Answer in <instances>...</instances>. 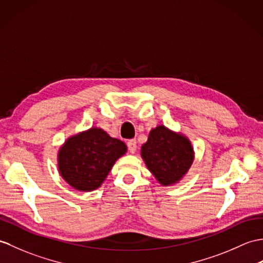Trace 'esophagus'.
<instances>
[{"label":"esophagus","instance_id":"esophagus-1","mask_svg":"<svg viewBox=\"0 0 263 263\" xmlns=\"http://www.w3.org/2000/svg\"><path fill=\"white\" fill-rule=\"evenodd\" d=\"M127 148H129V151L131 152V154H134V152H136V150H137V141L134 139H131V140H129V141H127Z\"/></svg>","mask_w":263,"mask_h":263}]
</instances>
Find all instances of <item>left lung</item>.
<instances>
[{
    "instance_id": "8db88e82",
    "label": "left lung",
    "mask_w": 263,
    "mask_h": 263,
    "mask_svg": "<svg viewBox=\"0 0 263 263\" xmlns=\"http://www.w3.org/2000/svg\"><path fill=\"white\" fill-rule=\"evenodd\" d=\"M141 157L149 172L162 186L179 182L192 167L194 148L184 134L164 125L154 127L141 146Z\"/></svg>"
}]
</instances>
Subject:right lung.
Returning a JSON list of instances; mask_svg holds the SVG:
<instances>
[{
    "mask_svg": "<svg viewBox=\"0 0 263 263\" xmlns=\"http://www.w3.org/2000/svg\"><path fill=\"white\" fill-rule=\"evenodd\" d=\"M123 141L93 126L69 137L58 151V172L76 191L100 188L115 161L126 154Z\"/></svg>",
    "mask_w": 263,
    "mask_h": 263,
    "instance_id": "obj_1",
    "label": "right lung"
}]
</instances>
